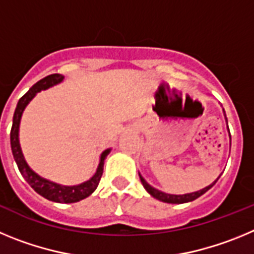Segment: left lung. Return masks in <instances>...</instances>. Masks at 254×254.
Here are the masks:
<instances>
[{
	"instance_id": "8db88e82",
	"label": "left lung",
	"mask_w": 254,
	"mask_h": 254,
	"mask_svg": "<svg viewBox=\"0 0 254 254\" xmlns=\"http://www.w3.org/2000/svg\"><path fill=\"white\" fill-rule=\"evenodd\" d=\"M224 114H225V112H224ZM228 122V121H226ZM230 133V132H229ZM138 176H140V179H141V183H142V186L145 187V190L149 192L150 194H151L152 197H155L156 199H159V201H163V202H167V203H186V202H190V201H194L196 198H198L199 196H202L203 193H206L208 190H210L212 186L215 185L217 182L216 181L212 183V185L207 186V187H205L203 190H197V192H192V193H186V194H168V193H164V192H161V190H155L154 187H151V186L147 183L145 179L141 177V174L138 173Z\"/></svg>"
}]
</instances>
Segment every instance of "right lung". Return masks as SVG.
Returning <instances> with one entry per match:
<instances>
[{
    "mask_svg": "<svg viewBox=\"0 0 254 254\" xmlns=\"http://www.w3.org/2000/svg\"><path fill=\"white\" fill-rule=\"evenodd\" d=\"M64 80V76L60 73H53L47 77L42 78L37 84L29 89L28 93L25 95H22L20 100L17 102L16 109L13 113V120H12V127H11V133H10V141H11V150H12L13 159L16 161L17 168H19L20 173L22 177L25 178L30 187L39 193L40 196H43L44 198L53 201V202H60V203H73L78 202L81 199L86 198L90 196L94 190H96L98 185H99L100 178L103 176V168H104V160L107 158V155L109 154L111 149H107L105 151L102 152L100 155V161L98 165L95 174L91 177L89 181L84 182L81 185L77 186H61L53 182H49L47 179L39 177L35 172L29 168L26 164L24 155H22L21 147H20L19 142V127H20V120H21L22 112L26 108V105L30 103V100L39 93L40 90H46L48 87L53 86V85L60 84Z\"/></svg>",
    "mask_w": 254,
    "mask_h": 254,
    "instance_id": "right-lung-1",
    "label": "right lung"
}]
</instances>
